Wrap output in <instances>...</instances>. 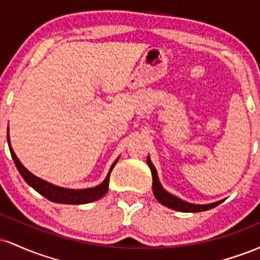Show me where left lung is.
I'll list each match as a JSON object with an SVG mask.
<instances>
[{
    "label": "left lung",
    "mask_w": 260,
    "mask_h": 260,
    "mask_svg": "<svg viewBox=\"0 0 260 260\" xmlns=\"http://www.w3.org/2000/svg\"><path fill=\"white\" fill-rule=\"evenodd\" d=\"M148 166L150 168L151 176H153V193L155 198L157 199V202L161 203L162 205L168 207L170 209H174V210L182 211V213H199V211H205L209 210L211 208H215L216 205H219L220 203L223 201H219L215 203H210V204H193V203H188L182 201L171 193H169L165 188L162 187V184L160 183L159 176H157V171L155 169L154 164L151 162L150 156L147 157Z\"/></svg>",
    "instance_id": "left-lung-1"
}]
</instances>
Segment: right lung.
<instances>
[{
	"instance_id": "add662e5",
	"label": "right lung",
	"mask_w": 260,
	"mask_h": 260,
	"mask_svg": "<svg viewBox=\"0 0 260 260\" xmlns=\"http://www.w3.org/2000/svg\"><path fill=\"white\" fill-rule=\"evenodd\" d=\"M7 142L10 145V151L12 157H13L14 164H16L18 171L22 175V177L24 178V181L29 186L34 188L38 193H40L41 196L47 198L49 201L55 202V203H61V204H86V203H91L100 199L101 197L106 194L107 189H109V181H110V175L113 166L117 164L118 159L115 160V162L112 164L111 168L109 170V174L106 175L105 180L101 182L98 186L91 187V188H85V189H71V188H64L56 186V184L50 183V182L43 180V178H39L35 175H32L29 170H26L23 164L20 162L19 159L17 157L16 153L13 151V149L11 147V140H10V134L7 131Z\"/></svg>"
}]
</instances>
